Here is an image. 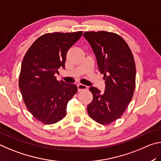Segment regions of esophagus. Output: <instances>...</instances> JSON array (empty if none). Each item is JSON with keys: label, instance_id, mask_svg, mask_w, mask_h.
<instances>
[{"label": "esophagus", "instance_id": "1", "mask_svg": "<svg viewBox=\"0 0 161 161\" xmlns=\"http://www.w3.org/2000/svg\"><path fill=\"white\" fill-rule=\"evenodd\" d=\"M77 86H78V91H83V90L88 89V86H85V85H83V84H78Z\"/></svg>", "mask_w": 161, "mask_h": 161}]
</instances>
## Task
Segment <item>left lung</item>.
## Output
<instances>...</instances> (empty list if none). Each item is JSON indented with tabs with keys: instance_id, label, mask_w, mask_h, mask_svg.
Masks as SVG:
<instances>
[{
	"instance_id": "obj_1",
	"label": "left lung",
	"mask_w": 161,
	"mask_h": 161,
	"mask_svg": "<svg viewBox=\"0 0 161 161\" xmlns=\"http://www.w3.org/2000/svg\"><path fill=\"white\" fill-rule=\"evenodd\" d=\"M84 37L91 44L98 69L104 74V93L95 87L87 106L89 116L97 123L109 125L122 116L133 97L136 84V66L130 48L119 35L99 31L86 32Z\"/></svg>"
}]
</instances>
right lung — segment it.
<instances>
[{
    "instance_id": "right-lung-1",
    "label": "right lung",
    "mask_w": 161,
    "mask_h": 161,
    "mask_svg": "<svg viewBox=\"0 0 161 161\" xmlns=\"http://www.w3.org/2000/svg\"><path fill=\"white\" fill-rule=\"evenodd\" d=\"M82 35L45 34L34 42L22 60L19 78L22 98L33 117L45 125L64 118L68 103L78 91L75 84L58 81L54 74L59 68L65 69L68 50Z\"/></svg>"
}]
</instances>
